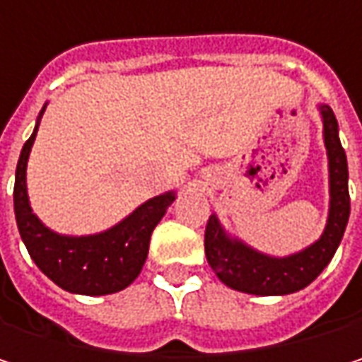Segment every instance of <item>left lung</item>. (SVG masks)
Instances as JSON below:
<instances>
[{"instance_id":"1","label":"left lung","mask_w":362,"mask_h":362,"mask_svg":"<svg viewBox=\"0 0 362 362\" xmlns=\"http://www.w3.org/2000/svg\"><path fill=\"white\" fill-rule=\"evenodd\" d=\"M323 115V138L329 157V218L325 233L304 252L272 257L247 247L239 239H230L216 216L205 226V255L218 279L230 289L252 296H287L310 285L331 262L337 250L348 216V161L337 136V121L329 107H319Z\"/></svg>"}]
</instances>
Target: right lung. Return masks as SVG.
I'll list each match as a JSON object with an SVG mask.
<instances>
[{
	"label": "right lung",
	"mask_w": 362,
	"mask_h": 362,
	"mask_svg": "<svg viewBox=\"0 0 362 362\" xmlns=\"http://www.w3.org/2000/svg\"><path fill=\"white\" fill-rule=\"evenodd\" d=\"M45 110V109H43ZM39 112V117L43 115ZM35 129L21 151L14 182V214L18 233L37 268L58 287L81 296H107L125 289L140 274L155 226L174 203L165 192L142 203L123 222L105 233L88 237H64L39 222L27 194V161L35 142Z\"/></svg>",
	"instance_id": "add662e5"
}]
</instances>
